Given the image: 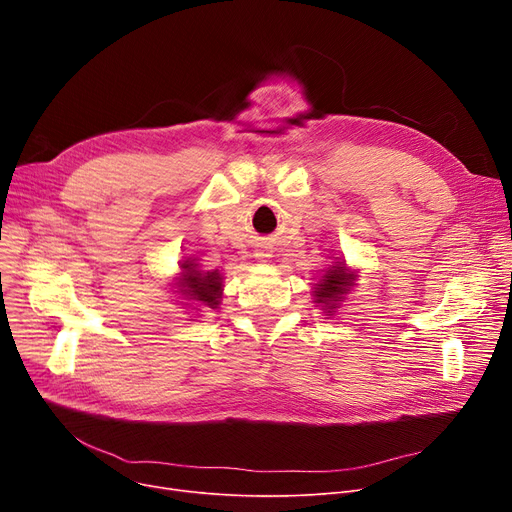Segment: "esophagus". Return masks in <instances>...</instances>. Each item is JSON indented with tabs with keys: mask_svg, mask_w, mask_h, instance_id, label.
Wrapping results in <instances>:
<instances>
[{
	"mask_svg": "<svg viewBox=\"0 0 512 512\" xmlns=\"http://www.w3.org/2000/svg\"><path fill=\"white\" fill-rule=\"evenodd\" d=\"M255 257H257V259H261V261H267V259H270V257H272V253H270V251H267V249H259V251L255 253Z\"/></svg>",
	"mask_w": 512,
	"mask_h": 512,
	"instance_id": "esophagus-1",
	"label": "esophagus"
}]
</instances>
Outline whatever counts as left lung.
<instances>
[{
  "label": "left lung",
  "instance_id": "obj_1",
  "mask_svg": "<svg viewBox=\"0 0 512 512\" xmlns=\"http://www.w3.org/2000/svg\"><path fill=\"white\" fill-rule=\"evenodd\" d=\"M355 280H357V274L348 272L342 261L336 265H330L326 274L321 276V280L315 284V290H313L315 303L321 305L324 313L332 315L340 307L348 290L355 286Z\"/></svg>",
  "mask_w": 512,
  "mask_h": 512
}]
</instances>
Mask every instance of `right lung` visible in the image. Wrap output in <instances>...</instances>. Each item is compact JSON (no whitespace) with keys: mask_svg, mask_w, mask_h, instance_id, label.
Segmentation results:
<instances>
[{"mask_svg":"<svg viewBox=\"0 0 512 512\" xmlns=\"http://www.w3.org/2000/svg\"><path fill=\"white\" fill-rule=\"evenodd\" d=\"M222 274L215 272H201L195 259L180 261V278H178V292L188 301H197L205 307L215 309L222 299Z\"/></svg>","mask_w":512,"mask_h":512,"instance_id":"obj_1","label":"right lung"}]
</instances>
